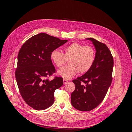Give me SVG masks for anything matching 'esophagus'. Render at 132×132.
<instances>
[{
    "mask_svg": "<svg viewBox=\"0 0 132 132\" xmlns=\"http://www.w3.org/2000/svg\"><path fill=\"white\" fill-rule=\"evenodd\" d=\"M68 82V81L67 80L64 79H63V84H67Z\"/></svg>",
    "mask_w": 132,
    "mask_h": 132,
    "instance_id": "obj_1",
    "label": "esophagus"
}]
</instances>
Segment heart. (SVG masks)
<instances>
[{
  "instance_id": "obj_1",
  "label": "heart",
  "mask_w": 132,
  "mask_h": 132,
  "mask_svg": "<svg viewBox=\"0 0 132 132\" xmlns=\"http://www.w3.org/2000/svg\"><path fill=\"white\" fill-rule=\"evenodd\" d=\"M64 53L58 50H54L51 53V59L58 68L69 59V65L59 69L57 74L64 79L69 80L74 77L78 71L85 73L93 66L95 59V51L90 46H84L81 44L74 42L66 46Z\"/></svg>"
}]
</instances>
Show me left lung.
Here are the masks:
<instances>
[{
	"instance_id": "left-lung-1",
	"label": "left lung",
	"mask_w": 132,
	"mask_h": 132,
	"mask_svg": "<svg viewBox=\"0 0 132 132\" xmlns=\"http://www.w3.org/2000/svg\"><path fill=\"white\" fill-rule=\"evenodd\" d=\"M95 48V59L93 66L81 77L74 80L75 89L71 94L72 106L79 111L94 109L103 101L110 86L113 59L105 44L93 38H86Z\"/></svg>"
}]
</instances>
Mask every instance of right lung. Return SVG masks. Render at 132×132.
<instances>
[{"instance_id": "add662e5", "label": "right lung", "mask_w": 132, "mask_h": 132, "mask_svg": "<svg viewBox=\"0 0 132 132\" xmlns=\"http://www.w3.org/2000/svg\"><path fill=\"white\" fill-rule=\"evenodd\" d=\"M68 40L40 33L23 43L19 52L15 78L20 93L27 104L36 110L47 109L54 101V91L63 84L62 77L47 78L55 69L51 59L52 51Z\"/></svg>"}]
</instances>
